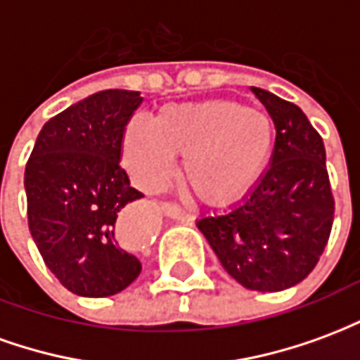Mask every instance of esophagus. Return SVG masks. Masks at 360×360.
Instances as JSON below:
<instances>
[{
    "mask_svg": "<svg viewBox=\"0 0 360 360\" xmlns=\"http://www.w3.org/2000/svg\"><path fill=\"white\" fill-rule=\"evenodd\" d=\"M162 212H164V216H167V218L172 219H177V221H191V214H187L185 210H181L179 206H175V204H164L162 206Z\"/></svg>",
    "mask_w": 360,
    "mask_h": 360,
    "instance_id": "obj_1",
    "label": "esophagus"
}]
</instances>
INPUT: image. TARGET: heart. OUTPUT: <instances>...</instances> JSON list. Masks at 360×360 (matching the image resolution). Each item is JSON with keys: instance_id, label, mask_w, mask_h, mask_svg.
<instances>
[{"instance_id": "obj_1", "label": "heart", "mask_w": 360, "mask_h": 360, "mask_svg": "<svg viewBox=\"0 0 360 360\" xmlns=\"http://www.w3.org/2000/svg\"><path fill=\"white\" fill-rule=\"evenodd\" d=\"M276 142L271 119L231 100L164 105L152 121L133 119L121 154L134 185L162 188L183 158V179L196 198L227 206L247 195L270 164Z\"/></svg>"}]
</instances>
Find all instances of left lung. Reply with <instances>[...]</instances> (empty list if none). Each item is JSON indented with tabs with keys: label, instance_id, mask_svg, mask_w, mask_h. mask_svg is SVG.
<instances>
[{
	"label": "left lung",
	"instance_id": "left-lung-1",
	"mask_svg": "<svg viewBox=\"0 0 360 360\" xmlns=\"http://www.w3.org/2000/svg\"><path fill=\"white\" fill-rule=\"evenodd\" d=\"M250 92L276 127L268 169L243 200L196 227L235 281L274 293L314 270L332 231L333 196L324 142L301 108L257 86Z\"/></svg>",
	"mask_w": 360,
	"mask_h": 360
}]
</instances>
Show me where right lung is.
Wrapping results in <instances>:
<instances>
[{
	"instance_id": "add662e5",
	"label": "right lung",
	"mask_w": 360,
	"mask_h": 360,
	"mask_svg": "<svg viewBox=\"0 0 360 360\" xmlns=\"http://www.w3.org/2000/svg\"><path fill=\"white\" fill-rule=\"evenodd\" d=\"M141 92L102 90L51 117L25 169L28 229L51 274L75 295L110 297L142 266L121 245L119 218L142 198L119 167Z\"/></svg>"
}]
</instances>
